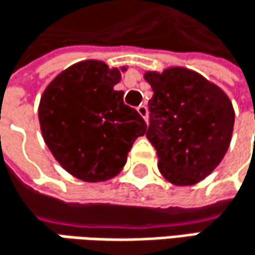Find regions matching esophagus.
<instances>
[{
  "mask_svg": "<svg viewBox=\"0 0 255 255\" xmlns=\"http://www.w3.org/2000/svg\"><path fill=\"white\" fill-rule=\"evenodd\" d=\"M138 113L141 114V117H142L145 122H148V107L146 106H139L138 107Z\"/></svg>",
  "mask_w": 255,
  "mask_h": 255,
  "instance_id": "1",
  "label": "esophagus"
}]
</instances>
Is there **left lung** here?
Returning a JSON list of instances; mask_svg holds the SVG:
<instances>
[{
    "label": "left lung",
    "mask_w": 255,
    "mask_h": 255,
    "mask_svg": "<svg viewBox=\"0 0 255 255\" xmlns=\"http://www.w3.org/2000/svg\"><path fill=\"white\" fill-rule=\"evenodd\" d=\"M152 88L146 138L157 149L158 170L176 186L195 185L223 160L235 112L229 97L203 75L180 66L146 70Z\"/></svg>",
    "instance_id": "8db88e82"
}]
</instances>
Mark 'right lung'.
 <instances>
[{
	"label": "right lung",
	"instance_id": "obj_1",
	"mask_svg": "<svg viewBox=\"0 0 255 255\" xmlns=\"http://www.w3.org/2000/svg\"><path fill=\"white\" fill-rule=\"evenodd\" d=\"M126 70L83 60L60 72L41 95L42 138L58 164L83 182L119 175L135 139L146 132L139 113L114 89Z\"/></svg>",
	"mask_w": 255,
	"mask_h": 255
}]
</instances>
